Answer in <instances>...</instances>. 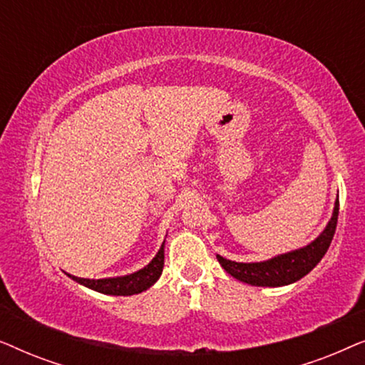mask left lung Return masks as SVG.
<instances>
[{"label": "left lung", "instance_id": "left-lung-1", "mask_svg": "<svg viewBox=\"0 0 365 365\" xmlns=\"http://www.w3.org/2000/svg\"><path fill=\"white\" fill-rule=\"evenodd\" d=\"M337 217L339 201L336 202V207H334L331 221H329L327 227L324 229L321 236L309 244V246L297 249V251L282 254V256L269 259V261L264 262H234L221 256H217V261L227 274H231L237 281L251 284V286L277 287L296 282L311 272L324 257V254L327 252L332 242L334 232H336Z\"/></svg>", "mask_w": 365, "mask_h": 365}]
</instances>
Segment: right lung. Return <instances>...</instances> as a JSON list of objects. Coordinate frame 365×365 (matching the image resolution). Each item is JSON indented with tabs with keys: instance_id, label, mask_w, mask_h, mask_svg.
<instances>
[{
	"instance_id": "right-lung-1",
	"label": "right lung",
	"mask_w": 365,
	"mask_h": 365,
	"mask_svg": "<svg viewBox=\"0 0 365 365\" xmlns=\"http://www.w3.org/2000/svg\"><path fill=\"white\" fill-rule=\"evenodd\" d=\"M164 267V244L159 249L156 257L148 264L141 271L129 274V276L123 277H113V279H83L76 276H68L83 286L94 291L109 294V296H133V294H139L146 291L158 281L161 276Z\"/></svg>"
}]
</instances>
